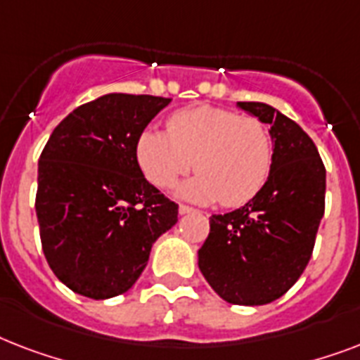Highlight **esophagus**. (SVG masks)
<instances>
[{
    "label": "esophagus",
    "instance_id": "34e87169",
    "mask_svg": "<svg viewBox=\"0 0 360 360\" xmlns=\"http://www.w3.org/2000/svg\"><path fill=\"white\" fill-rule=\"evenodd\" d=\"M196 209H192L191 205H185V203H181L179 205V214H186V213H194Z\"/></svg>",
    "mask_w": 360,
    "mask_h": 360
}]
</instances>
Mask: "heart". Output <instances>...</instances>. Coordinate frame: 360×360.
<instances>
[{"instance_id": "heart-1", "label": "heart", "mask_w": 360, "mask_h": 360, "mask_svg": "<svg viewBox=\"0 0 360 360\" xmlns=\"http://www.w3.org/2000/svg\"><path fill=\"white\" fill-rule=\"evenodd\" d=\"M136 153L157 188L174 186L194 166L198 175L179 186V196L224 207L250 202L273 168V138L262 121L207 104L172 115L168 132H143Z\"/></svg>"}]
</instances>
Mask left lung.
Instances as JSON below:
<instances>
[{
    "mask_svg": "<svg viewBox=\"0 0 360 360\" xmlns=\"http://www.w3.org/2000/svg\"><path fill=\"white\" fill-rule=\"evenodd\" d=\"M237 106L271 127L273 168L250 202L209 219L198 265L224 301L257 307L284 295L310 262L325 213V166L295 121L269 104Z\"/></svg>",
    "mask_w": 360,
    "mask_h": 360,
    "instance_id": "left-lung-1",
    "label": "left lung"
}]
</instances>
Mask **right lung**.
Listing matches in <instances>:
<instances>
[{"instance_id":"right-lung-1","label":"right lung","mask_w":360,"mask_h":360,"mask_svg":"<svg viewBox=\"0 0 360 360\" xmlns=\"http://www.w3.org/2000/svg\"><path fill=\"white\" fill-rule=\"evenodd\" d=\"M172 103L108 93L53 129L39 158L35 211L42 252L69 290L89 299L129 291L153 243L177 222V203L141 174V132Z\"/></svg>"}]
</instances>
